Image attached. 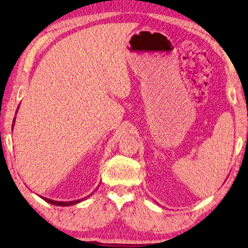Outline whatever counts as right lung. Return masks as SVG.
Wrapping results in <instances>:
<instances>
[{
  "mask_svg": "<svg viewBox=\"0 0 248 248\" xmlns=\"http://www.w3.org/2000/svg\"><path fill=\"white\" fill-rule=\"evenodd\" d=\"M15 120H16V117H15ZM15 120H13V123H12V128H13V125H15ZM90 195H91V194H90ZM90 195H89V196H90ZM40 198L45 200L46 202L50 203V204H54V205H59V206H69V205L77 204V203H79V202H81V201H83V200H84V199H87L88 196H87V198H84V199L77 200V201H70V202H61V201H54V200H50V199L44 198V196H40Z\"/></svg>",
  "mask_w": 248,
  "mask_h": 248,
  "instance_id": "1",
  "label": "right lung"
}]
</instances>
